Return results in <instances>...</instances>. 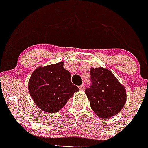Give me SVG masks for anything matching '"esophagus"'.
<instances>
[{"instance_id":"obj_1","label":"esophagus","mask_w":148,"mask_h":148,"mask_svg":"<svg viewBox=\"0 0 148 148\" xmlns=\"http://www.w3.org/2000/svg\"><path fill=\"white\" fill-rule=\"evenodd\" d=\"M79 89H80V90H81V91H84V89H85V86L84 85H81L79 86Z\"/></svg>"}]
</instances>
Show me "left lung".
<instances>
[{
	"mask_svg": "<svg viewBox=\"0 0 148 148\" xmlns=\"http://www.w3.org/2000/svg\"><path fill=\"white\" fill-rule=\"evenodd\" d=\"M91 85L85 93L95 114L109 118L120 112L126 101V89L116 77L104 68H91Z\"/></svg>",
	"mask_w": 148,
	"mask_h": 148,
	"instance_id": "left-lung-1",
	"label": "left lung"
}]
</instances>
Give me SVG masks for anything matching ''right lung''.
I'll return each mask as SVG.
<instances>
[{"label": "right lung", "mask_w": 148, "mask_h": 148, "mask_svg": "<svg viewBox=\"0 0 148 148\" xmlns=\"http://www.w3.org/2000/svg\"><path fill=\"white\" fill-rule=\"evenodd\" d=\"M64 62L36 68L28 81V90L36 105L43 111L55 113L79 90L71 81L70 72Z\"/></svg>", "instance_id": "1"}]
</instances>
